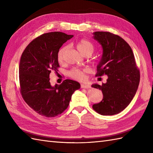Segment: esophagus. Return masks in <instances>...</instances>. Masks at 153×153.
Returning <instances> with one entry per match:
<instances>
[{"mask_svg": "<svg viewBox=\"0 0 153 153\" xmlns=\"http://www.w3.org/2000/svg\"><path fill=\"white\" fill-rule=\"evenodd\" d=\"M81 87L84 89H89L91 88V86L89 85H87V84H82V85H81Z\"/></svg>", "mask_w": 153, "mask_h": 153, "instance_id": "esophagus-1", "label": "esophagus"}]
</instances>
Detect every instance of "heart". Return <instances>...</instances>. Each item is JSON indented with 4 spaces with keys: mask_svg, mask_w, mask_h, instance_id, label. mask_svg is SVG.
I'll return each mask as SVG.
<instances>
[{
    "mask_svg": "<svg viewBox=\"0 0 153 153\" xmlns=\"http://www.w3.org/2000/svg\"><path fill=\"white\" fill-rule=\"evenodd\" d=\"M77 48L81 53L83 55L87 54H90L91 55L94 51V47L93 44L90 41L87 39H81L77 43ZM68 47H63L58 51L57 54V59L59 62H62L64 60V54L65 52L66 51ZM70 76L72 78L82 80L85 77V70H82L80 69H75L71 70L69 72Z\"/></svg>",
    "mask_w": 153,
    "mask_h": 153,
    "instance_id": "b5f03b06",
    "label": "heart"
}]
</instances>
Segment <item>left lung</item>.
I'll return each mask as SVG.
<instances>
[{
  "label": "left lung",
  "instance_id": "obj_1",
  "mask_svg": "<svg viewBox=\"0 0 153 153\" xmlns=\"http://www.w3.org/2000/svg\"><path fill=\"white\" fill-rule=\"evenodd\" d=\"M93 34L102 48L95 76L108 77L101 85H91L101 90L103 95L102 101L94 104L93 108L101 115H114L124 110L134 97L140 73L131 48L122 37L110 32L95 31Z\"/></svg>",
  "mask_w": 153,
  "mask_h": 153
}]
</instances>
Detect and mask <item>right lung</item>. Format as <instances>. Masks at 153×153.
Here are the masks:
<instances>
[{
    "label": "right lung",
    "mask_w": 153,
    "mask_h": 153,
    "mask_svg": "<svg viewBox=\"0 0 153 153\" xmlns=\"http://www.w3.org/2000/svg\"><path fill=\"white\" fill-rule=\"evenodd\" d=\"M74 37L62 32H50L35 39L23 52L19 65V79L23 99L43 116L54 117L66 110L75 91L80 89L76 81L66 79L52 86L51 71L60 67L57 54L60 47Z\"/></svg>",
    "instance_id": "obj_1"
}]
</instances>
